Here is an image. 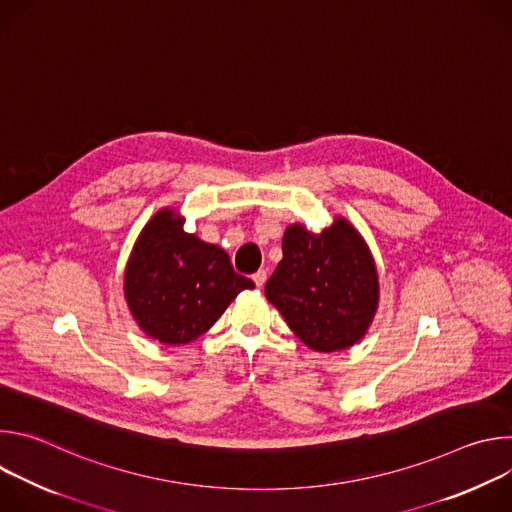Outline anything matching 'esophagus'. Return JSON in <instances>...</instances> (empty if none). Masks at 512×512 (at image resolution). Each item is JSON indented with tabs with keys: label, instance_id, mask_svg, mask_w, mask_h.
I'll use <instances>...</instances> for the list:
<instances>
[{
	"label": "esophagus",
	"instance_id": "1",
	"mask_svg": "<svg viewBox=\"0 0 512 512\" xmlns=\"http://www.w3.org/2000/svg\"><path fill=\"white\" fill-rule=\"evenodd\" d=\"M253 281L257 287H263L265 281H267V271L265 269H259L257 273H253Z\"/></svg>",
	"mask_w": 512,
	"mask_h": 512
}]
</instances>
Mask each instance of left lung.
<instances>
[{
	"label": "left lung",
	"instance_id": "left-lung-1",
	"mask_svg": "<svg viewBox=\"0 0 512 512\" xmlns=\"http://www.w3.org/2000/svg\"><path fill=\"white\" fill-rule=\"evenodd\" d=\"M283 259L265 283L267 300L306 346L344 350L358 342L377 312L379 277L369 247L344 218L320 235L294 225Z\"/></svg>",
	"mask_w": 512,
	"mask_h": 512
}]
</instances>
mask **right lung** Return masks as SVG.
I'll return each mask as SVG.
<instances>
[{
  "label": "right lung",
  "mask_w": 512,
  "mask_h": 512,
  "mask_svg": "<svg viewBox=\"0 0 512 512\" xmlns=\"http://www.w3.org/2000/svg\"><path fill=\"white\" fill-rule=\"evenodd\" d=\"M253 287L221 247L184 233V221L174 210H160L145 225L125 271L133 318L164 344L196 340L243 289Z\"/></svg>",
  "instance_id": "add662e5"
}]
</instances>
